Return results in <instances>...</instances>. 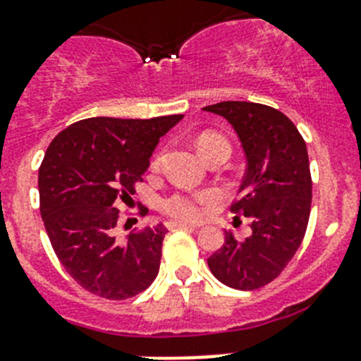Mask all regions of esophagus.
Returning a JSON list of instances; mask_svg holds the SVG:
<instances>
[{
	"instance_id": "obj_1",
	"label": "esophagus",
	"mask_w": 361,
	"mask_h": 361,
	"mask_svg": "<svg viewBox=\"0 0 361 361\" xmlns=\"http://www.w3.org/2000/svg\"><path fill=\"white\" fill-rule=\"evenodd\" d=\"M166 227L167 229H178V227H185V229H195V226H192V224H188V222H181V220H169V222H166Z\"/></svg>"
}]
</instances>
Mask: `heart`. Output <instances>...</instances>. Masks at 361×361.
I'll list each match as a JSON object with an SVG mask.
<instances>
[{
    "label": "heart",
    "instance_id": "obj_1",
    "mask_svg": "<svg viewBox=\"0 0 361 361\" xmlns=\"http://www.w3.org/2000/svg\"><path fill=\"white\" fill-rule=\"evenodd\" d=\"M220 146H229V142L222 137L220 134L215 132H204L199 135L197 139V148L204 159H208L209 153L213 149L220 148ZM160 159L162 157L157 155L153 159L152 167L157 169L160 166ZM219 199L215 192H173L171 195L164 197L160 201V212L164 215L171 216L176 220H199L204 215L206 208Z\"/></svg>",
    "mask_w": 361,
    "mask_h": 361
}]
</instances>
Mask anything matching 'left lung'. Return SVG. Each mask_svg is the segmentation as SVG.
Masks as SVG:
<instances>
[{"instance_id": "1", "label": "left lung", "mask_w": 361, "mask_h": 361, "mask_svg": "<svg viewBox=\"0 0 361 361\" xmlns=\"http://www.w3.org/2000/svg\"><path fill=\"white\" fill-rule=\"evenodd\" d=\"M224 116L240 137L247 173L231 212L248 216L252 234L226 231L208 266L222 284L254 291L277 279L302 245L312 204L309 153L302 134L281 111L254 102L204 107Z\"/></svg>"}]
</instances>
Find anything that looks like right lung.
<instances>
[{
	"label": "right lung",
	"instance_id": "right-lung-1",
	"mask_svg": "<svg viewBox=\"0 0 361 361\" xmlns=\"http://www.w3.org/2000/svg\"><path fill=\"white\" fill-rule=\"evenodd\" d=\"M181 118H87L59 132L45 152L38 169L45 231L66 274L100 298H132L159 274L167 229L159 224L118 240V206L135 194L160 137Z\"/></svg>",
	"mask_w": 361,
	"mask_h": 361
}]
</instances>
